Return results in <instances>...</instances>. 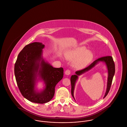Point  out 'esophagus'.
<instances>
[{
	"mask_svg": "<svg viewBox=\"0 0 127 127\" xmlns=\"http://www.w3.org/2000/svg\"><path fill=\"white\" fill-rule=\"evenodd\" d=\"M65 74L67 75H69L71 74V71H70V70H69V69H67V70L65 71Z\"/></svg>",
	"mask_w": 127,
	"mask_h": 127,
	"instance_id": "34e87169",
	"label": "esophagus"
}]
</instances>
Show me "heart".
Masks as SVG:
<instances>
[{
	"label": "heart",
	"mask_w": 127,
	"mask_h": 127,
	"mask_svg": "<svg viewBox=\"0 0 127 127\" xmlns=\"http://www.w3.org/2000/svg\"><path fill=\"white\" fill-rule=\"evenodd\" d=\"M93 55L90 51L86 50V48L81 47L71 51L67 55L70 60L75 59L73 62L74 67L81 69L86 66L92 60Z\"/></svg>",
	"instance_id": "1"
}]
</instances>
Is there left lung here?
<instances>
[{"label":"left lung","instance_id":"left-lung-1","mask_svg":"<svg viewBox=\"0 0 127 127\" xmlns=\"http://www.w3.org/2000/svg\"><path fill=\"white\" fill-rule=\"evenodd\" d=\"M100 61H103L105 63L107 70L108 72V81H107V89L106 91L105 94V95L103 97L104 98L106 95L108 94L110 87L112 84V81L113 79V77L115 74V64L114 62V61L113 60V58L111 56H103L100 57L97 60H95L93 63H92L89 66L87 67L86 68L81 70L79 71H77L76 72V75H72L71 77V94L73 96V97L74 98V88H75V83L76 82L77 79L78 78V76H79L81 75L82 74L89 71L91 69H92L93 67H94L95 65L97 64ZM75 99V98H74Z\"/></svg>","mask_w":127,"mask_h":127}]
</instances>
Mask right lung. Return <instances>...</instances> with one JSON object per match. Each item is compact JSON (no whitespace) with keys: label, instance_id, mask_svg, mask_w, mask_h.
Returning a JSON list of instances; mask_svg holds the SVG:
<instances>
[{"label":"right lung","instance_id":"obj_1","mask_svg":"<svg viewBox=\"0 0 127 127\" xmlns=\"http://www.w3.org/2000/svg\"><path fill=\"white\" fill-rule=\"evenodd\" d=\"M44 47L40 42L26 45L19 53L14 68L17 83L21 94L28 101L38 103L51 101L54 95L55 87L64 74L63 68H53L42 58ZM37 73L46 86L44 90L40 93L34 90Z\"/></svg>","mask_w":127,"mask_h":127}]
</instances>
